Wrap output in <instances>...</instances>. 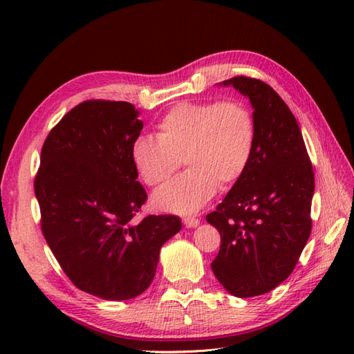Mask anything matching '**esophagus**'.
Segmentation results:
<instances>
[{
    "instance_id": "1",
    "label": "esophagus",
    "mask_w": 354,
    "mask_h": 354,
    "mask_svg": "<svg viewBox=\"0 0 354 354\" xmlns=\"http://www.w3.org/2000/svg\"><path fill=\"white\" fill-rule=\"evenodd\" d=\"M183 222H184L185 227H189V228H194V227H198V225H199V219H198V217H194V216L183 217Z\"/></svg>"
}]
</instances>
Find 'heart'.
<instances>
[{
  "mask_svg": "<svg viewBox=\"0 0 354 354\" xmlns=\"http://www.w3.org/2000/svg\"><path fill=\"white\" fill-rule=\"evenodd\" d=\"M257 126L242 100L181 102L158 123V138L141 135L132 162L150 187L164 185L183 167L189 171L155 194L153 204L173 213H193L221 189L236 184L254 156Z\"/></svg>",
  "mask_w": 354,
  "mask_h": 354,
  "instance_id": "1",
  "label": "heart"
}]
</instances>
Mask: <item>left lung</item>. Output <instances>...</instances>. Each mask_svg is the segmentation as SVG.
Instances as JSON below:
<instances>
[{"mask_svg":"<svg viewBox=\"0 0 354 354\" xmlns=\"http://www.w3.org/2000/svg\"><path fill=\"white\" fill-rule=\"evenodd\" d=\"M223 85L250 97L257 142L245 175L207 214L221 234L212 269L230 293L248 298L275 289L295 269L312 231L315 175L297 120L272 88L248 76Z\"/></svg>","mask_w":354,"mask_h":354,"instance_id":"8db88e82","label":"left lung"}]
</instances>
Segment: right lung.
I'll return each mask as SVG.
<instances>
[{
    "instance_id": "right-lung-1",
    "label": "right lung",
    "mask_w": 354,
    "mask_h": 354,
    "mask_svg": "<svg viewBox=\"0 0 354 354\" xmlns=\"http://www.w3.org/2000/svg\"><path fill=\"white\" fill-rule=\"evenodd\" d=\"M137 115L127 102L79 103L47 135L35 176L42 234L66 277L118 301L149 288L161 246L183 227L173 214L133 221L147 201L131 158Z\"/></svg>"
}]
</instances>
